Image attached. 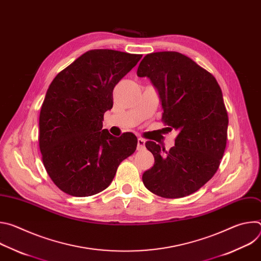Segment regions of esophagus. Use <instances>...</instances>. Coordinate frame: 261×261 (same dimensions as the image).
<instances>
[{"mask_svg": "<svg viewBox=\"0 0 261 261\" xmlns=\"http://www.w3.org/2000/svg\"><path fill=\"white\" fill-rule=\"evenodd\" d=\"M144 146H145V140L143 138H138L137 139V150L141 151V150H143Z\"/></svg>", "mask_w": 261, "mask_h": 261, "instance_id": "esophagus-1", "label": "esophagus"}]
</instances>
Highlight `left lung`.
Masks as SVG:
<instances>
[{"label": "left lung", "instance_id": "obj_1", "mask_svg": "<svg viewBox=\"0 0 261 261\" xmlns=\"http://www.w3.org/2000/svg\"><path fill=\"white\" fill-rule=\"evenodd\" d=\"M137 76L151 80L162 103L163 123L178 131L168 152L145 142L155 163L142 181L164 198L188 196L213 177L225 151L228 116L221 88L208 71L176 51L146 55Z\"/></svg>", "mask_w": 261, "mask_h": 261}]
</instances>
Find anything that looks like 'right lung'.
<instances>
[{
	"label": "right lung",
	"mask_w": 261,
	"mask_h": 261,
	"mask_svg": "<svg viewBox=\"0 0 261 261\" xmlns=\"http://www.w3.org/2000/svg\"><path fill=\"white\" fill-rule=\"evenodd\" d=\"M141 57L89 50L51 82L40 111L39 147L49 177L63 192L86 197L103 191L135 152L133 133L115 137L102 130V121L113 108L116 85Z\"/></svg>",
	"instance_id": "add662e5"
}]
</instances>
